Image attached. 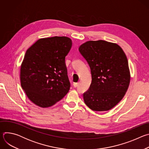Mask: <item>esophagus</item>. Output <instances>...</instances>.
Wrapping results in <instances>:
<instances>
[{
	"label": "esophagus",
	"mask_w": 149,
	"mask_h": 149,
	"mask_svg": "<svg viewBox=\"0 0 149 149\" xmlns=\"http://www.w3.org/2000/svg\"><path fill=\"white\" fill-rule=\"evenodd\" d=\"M78 84H79L78 82H75V83L73 84V86H74L75 88H76V87H77L78 86Z\"/></svg>",
	"instance_id": "obj_1"
}]
</instances>
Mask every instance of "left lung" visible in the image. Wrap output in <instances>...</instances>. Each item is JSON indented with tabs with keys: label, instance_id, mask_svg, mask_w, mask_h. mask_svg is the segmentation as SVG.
I'll list each match as a JSON object with an SVG mask.
<instances>
[{
	"label": "left lung",
	"instance_id": "1",
	"mask_svg": "<svg viewBox=\"0 0 149 149\" xmlns=\"http://www.w3.org/2000/svg\"><path fill=\"white\" fill-rule=\"evenodd\" d=\"M91 70L92 81L83 94L84 100L93 111H108L123 98L129 88L130 74L128 61L122 48L102 40H90L78 49Z\"/></svg>",
	"mask_w": 149,
	"mask_h": 149
}]
</instances>
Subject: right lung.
<instances>
[{
    "instance_id": "1",
    "label": "right lung",
    "mask_w": 149,
    "mask_h": 149,
    "mask_svg": "<svg viewBox=\"0 0 149 149\" xmlns=\"http://www.w3.org/2000/svg\"><path fill=\"white\" fill-rule=\"evenodd\" d=\"M71 47L70 38L54 36L39 39L26 51L20 67L21 87L39 107H51L69 91L65 60Z\"/></svg>"
}]
</instances>
